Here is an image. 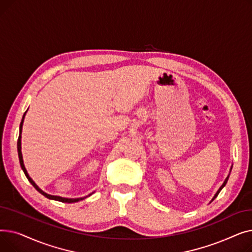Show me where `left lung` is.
<instances>
[{"label": "left lung", "mask_w": 252, "mask_h": 252, "mask_svg": "<svg viewBox=\"0 0 252 252\" xmlns=\"http://www.w3.org/2000/svg\"><path fill=\"white\" fill-rule=\"evenodd\" d=\"M231 169H232V167H231ZM229 176H230V175H229ZM229 176H228V177L226 178V180H224V182L222 183V185H221V186L220 187V189L218 190V192H217V193L215 194V196H214V198H213V199H211V201H214V200L216 199V198H217V196L219 195V193H220V192L221 191V189H222V188H223L224 186H226V184H227V182H228V180H229ZM211 201H210V202H211Z\"/></svg>", "instance_id": "left-lung-1"}]
</instances>
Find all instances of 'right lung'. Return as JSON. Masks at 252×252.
<instances>
[{
  "mask_svg": "<svg viewBox=\"0 0 252 252\" xmlns=\"http://www.w3.org/2000/svg\"><path fill=\"white\" fill-rule=\"evenodd\" d=\"M25 114H26V112H24V114H23V117H22V121H21V123H20V126H19V137H18V141H17V151H18V157H19V162H20V165H21V168H22V170H23V173H24V175L26 176V178L29 179V181L31 182V184L32 185V186L39 192L41 193L42 195H44L45 197H47V198H49V199H52V200H56V201H60V202H67V203H74V202H78V201H81V200H84V199H86L87 197H89V196H91L93 193H91V194H89L88 196H86V197H81V198H64V197H60V196H54V195H50V194H47V193H45L43 190H41L39 189L38 187H37V185L32 181V179L30 177V175L28 174V170H26V168H25V166H24V163H23V158H22V153H21V131H22V125H23V121H24V117H25Z\"/></svg>",
  "mask_w": 252,
  "mask_h": 252,
  "instance_id": "add662e5",
  "label": "right lung"
}]
</instances>
